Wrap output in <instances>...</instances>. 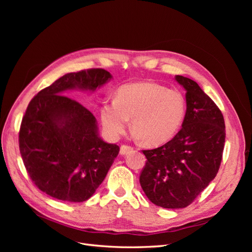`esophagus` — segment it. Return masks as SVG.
Here are the masks:
<instances>
[{"label":"esophagus","instance_id":"34e87169","mask_svg":"<svg viewBox=\"0 0 252 252\" xmlns=\"http://www.w3.org/2000/svg\"><path fill=\"white\" fill-rule=\"evenodd\" d=\"M132 150H133L132 147L127 146V145H122L121 149H120V154H121L122 156H125V155L129 154V152H131Z\"/></svg>","mask_w":252,"mask_h":252}]
</instances>
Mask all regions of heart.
<instances>
[{
  "instance_id": "obj_1",
  "label": "heart",
  "mask_w": 252,
  "mask_h": 252,
  "mask_svg": "<svg viewBox=\"0 0 252 252\" xmlns=\"http://www.w3.org/2000/svg\"><path fill=\"white\" fill-rule=\"evenodd\" d=\"M186 113V102L178 90L154 82L121 86L116 100H106L100 108L101 123L110 138L123 134L131 119L132 130L147 146L156 147L178 133Z\"/></svg>"
}]
</instances>
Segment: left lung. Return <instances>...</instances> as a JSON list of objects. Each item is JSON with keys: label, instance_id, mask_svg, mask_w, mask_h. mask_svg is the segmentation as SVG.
Listing matches in <instances>:
<instances>
[{"label": "left lung", "instance_id": "obj_1", "mask_svg": "<svg viewBox=\"0 0 252 252\" xmlns=\"http://www.w3.org/2000/svg\"><path fill=\"white\" fill-rule=\"evenodd\" d=\"M186 91L182 129L163 146L143 150L147 158L140 184L150 202L163 208H185L219 171L225 143L223 114L197 83L175 75Z\"/></svg>", "mask_w": 252, "mask_h": 252}]
</instances>
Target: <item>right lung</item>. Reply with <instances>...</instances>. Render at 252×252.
<instances>
[{"label": "right lung", "mask_w": 252, "mask_h": 252, "mask_svg": "<svg viewBox=\"0 0 252 252\" xmlns=\"http://www.w3.org/2000/svg\"><path fill=\"white\" fill-rule=\"evenodd\" d=\"M111 79L100 68L66 73L28 105L19 134L21 156L35 186L57 200L90 199L119 155L118 145L98 134L94 114L66 96L71 90L93 94Z\"/></svg>", "instance_id": "obj_1"}]
</instances>
